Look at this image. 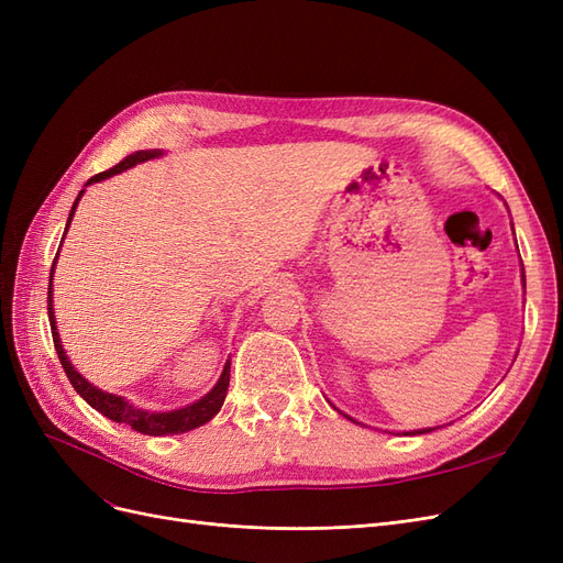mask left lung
<instances>
[{"label": "left lung", "instance_id": "obj_1", "mask_svg": "<svg viewBox=\"0 0 563 563\" xmlns=\"http://www.w3.org/2000/svg\"><path fill=\"white\" fill-rule=\"evenodd\" d=\"M352 420V418H350ZM424 432H430V430H420V434H424Z\"/></svg>", "mask_w": 563, "mask_h": 563}]
</instances>
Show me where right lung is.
I'll return each instance as SVG.
<instances>
[{
  "label": "right lung",
  "mask_w": 563,
  "mask_h": 563,
  "mask_svg": "<svg viewBox=\"0 0 563 563\" xmlns=\"http://www.w3.org/2000/svg\"><path fill=\"white\" fill-rule=\"evenodd\" d=\"M159 152L157 150H141V152H133V155H129L126 159H122L119 164H114L112 168H108V172H100L96 176H91L87 180V185L91 183H98V180H106L114 174H122L126 172V168L135 166L139 162H145V159H152L157 157ZM84 192V190H81ZM81 192L77 195L75 203H73V211H70V218H67V225H70L73 220V213L77 209V201L81 197ZM67 230V228H65ZM58 258V253H56ZM54 258V263H56ZM51 277H54V265H51ZM48 321H51V335H54V347L58 352V360H60V366L65 368L67 378H70L73 387L79 391V397H84V401L91 404L98 413H103L106 418L114 420V422H124L129 424V428H133L135 432L141 434H150V437H166V434H180V432H187V430H195L199 428V424L209 422L218 411L220 406H223L225 401V395H228V385H230V362L225 364L223 368V376H220V380L216 383V387L209 391L207 397L199 399L197 404H190L185 408H178V411H172V413H147L143 411V408H135L131 406L129 401H124L122 397L117 395H108V391L93 387L91 383L84 380L79 373L73 368V364L67 362V356L63 352V345H60V338L56 333V319H54V308H51V284H48Z\"/></svg>",
  "instance_id": "1"
}]
</instances>
